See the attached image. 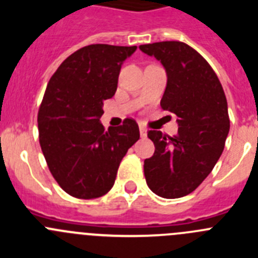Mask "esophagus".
Returning <instances> with one entry per match:
<instances>
[{
	"label": "esophagus",
	"mask_w": 258,
	"mask_h": 258,
	"mask_svg": "<svg viewBox=\"0 0 258 258\" xmlns=\"http://www.w3.org/2000/svg\"><path fill=\"white\" fill-rule=\"evenodd\" d=\"M140 133H141V137H142V138H145V137L147 136V129L143 126H140Z\"/></svg>",
	"instance_id": "34e87169"
}]
</instances>
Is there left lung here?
<instances>
[{"label":"left lung","mask_w":258,"mask_h":258,"mask_svg":"<svg viewBox=\"0 0 258 258\" xmlns=\"http://www.w3.org/2000/svg\"><path fill=\"white\" fill-rule=\"evenodd\" d=\"M140 49L165 68L160 106L178 117L175 137L147 133L155 152L145 160L146 182L159 197L177 199L192 192L220 159L230 131L227 101L208 61L188 45L163 41Z\"/></svg>","instance_id":"obj_1"}]
</instances>
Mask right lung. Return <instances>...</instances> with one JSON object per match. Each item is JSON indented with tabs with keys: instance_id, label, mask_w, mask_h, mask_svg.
<instances>
[{
	"instance_id": "add662e5",
	"label": "right lung",
	"mask_w": 258,
	"mask_h": 258,
	"mask_svg": "<svg viewBox=\"0 0 258 258\" xmlns=\"http://www.w3.org/2000/svg\"><path fill=\"white\" fill-rule=\"evenodd\" d=\"M137 46L95 44L66 59L47 84L38 109L42 154L52 177L71 197L95 199L115 183L118 165L140 140V127L126 118L104 129L103 102L117 89L120 70Z\"/></svg>"
}]
</instances>
